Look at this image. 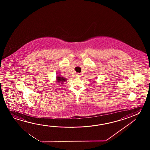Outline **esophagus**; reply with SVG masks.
Listing matches in <instances>:
<instances>
[{
    "mask_svg": "<svg viewBox=\"0 0 150 150\" xmlns=\"http://www.w3.org/2000/svg\"><path fill=\"white\" fill-rule=\"evenodd\" d=\"M81 75H80V74H79V73L76 74V77H81Z\"/></svg>",
    "mask_w": 150,
    "mask_h": 150,
    "instance_id": "esophagus-1",
    "label": "esophagus"
}]
</instances>
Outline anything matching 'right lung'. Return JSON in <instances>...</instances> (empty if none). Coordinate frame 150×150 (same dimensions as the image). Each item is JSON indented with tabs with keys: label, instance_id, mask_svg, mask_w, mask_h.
Here are the masks:
<instances>
[{
	"label": "right lung",
	"instance_id": "right-lung-1",
	"mask_svg": "<svg viewBox=\"0 0 150 150\" xmlns=\"http://www.w3.org/2000/svg\"><path fill=\"white\" fill-rule=\"evenodd\" d=\"M67 79L61 77V76L59 75H57V81L58 82V83H60L61 84H63L64 82L65 81H67Z\"/></svg>",
	"mask_w": 150,
	"mask_h": 150
}]
</instances>
